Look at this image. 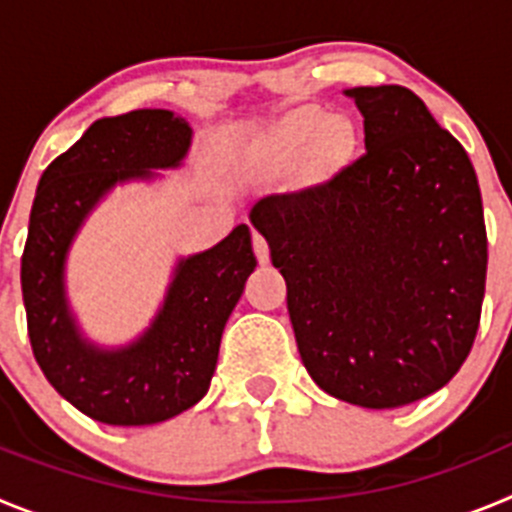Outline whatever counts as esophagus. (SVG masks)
Segmentation results:
<instances>
[{"instance_id":"obj_1","label":"esophagus","mask_w":512,"mask_h":512,"mask_svg":"<svg viewBox=\"0 0 512 512\" xmlns=\"http://www.w3.org/2000/svg\"><path fill=\"white\" fill-rule=\"evenodd\" d=\"M253 251H256L259 264H269V243H266V238L259 233V230L253 233Z\"/></svg>"}]
</instances>
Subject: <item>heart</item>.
Returning a JSON list of instances; mask_svg holds the SVG:
<instances>
[{
	"label": "heart",
	"instance_id": "obj_1",
	"mask_svg": "<svg viewBox=\"0 0 512 512\" xmlns=\"http://www.w3.org/2000/svg\"><path fill=\"white\" fill-rule=\"evenodd\" d=\"M323 125V112H297L289 120H284L279 125L277 135L271 140L269 151H266V158H269L271 166H287L292 164L297 158V153L302 151L307 140L312 138V133ZM330 130H336V133H343L341 122H330Z\"/></svg>",
	"mask_w": 512,
	"mask_h": 512
}]
</instances>
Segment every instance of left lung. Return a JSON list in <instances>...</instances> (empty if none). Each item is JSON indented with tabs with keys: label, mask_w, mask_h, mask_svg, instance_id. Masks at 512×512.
Masks as SVG:
<instances>
[{
	"label": "left lung",
	"mask_w": 512,
	"mask_h": 512,
	"mask_svg": "<svg viewBox=\"0 0 512 512\" xmlns=\"http://www.w3.org/2000/svg\"><path fill=\"white\" fill-rule=\"evenodd\" d=\"M366 153L318 187L251 210L287 282L302 364L359 408L441 390L472 351L487 279L477 174L423 99L397 84L346 89Z\"/></svg>",
	"instance_id": "8db88e82"
}]
</instances>
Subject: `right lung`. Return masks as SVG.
<instances>
[{
  "mask_svg": "<svg viewBox=\"0 0 512 512\" xmlns=\"http://www.w3.org/2000/svg\"><path fill=\"white\" fill-rule=\"evenodd\" d=\"M192 128L169 110L102 117L43 171L22 251L27 336L45 379L89 418L153 425L210 390L220 338L256 269L248 225L179 261L164 307L135 343L102 351L79 336L63 295V261L76 230L117 182L179 166Z\"/></svg>",
  "mask_w": 512,
  "mask_h": 512,
  "instance_id": "right-lung-1",
  "label": "right lung"
}]
</instances>
